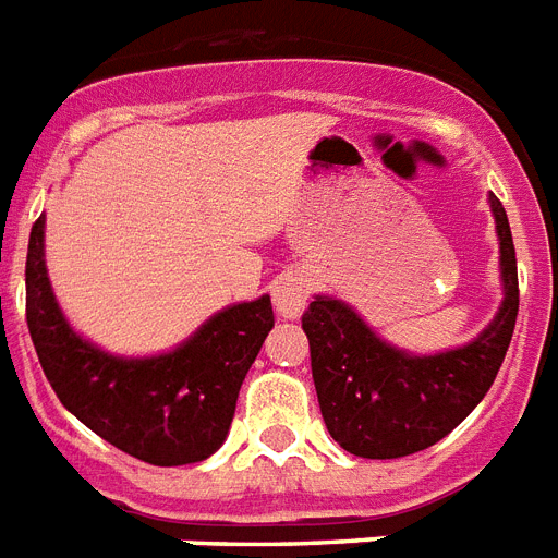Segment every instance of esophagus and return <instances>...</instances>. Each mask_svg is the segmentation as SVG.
Wrapping results in <instances>:
<instances>
[{"instance_id": "esophagus-1", "label": "esophagus", "mask_w": 558, "mask_h": 558, "mask_svg": "<svg viewBox=\"0 0 558 558\" xmlns=\"http://www.w3.org/2000/svg\"><path fill=\"white\" fill-rule=\"evenodd\" d=\"M307 299H311V282H307L305 274L288 270V274L276 276L274 305H276V311L282 313V316H288V319H296L299 313L305 311Z\"/></svg>"}]
</instances>
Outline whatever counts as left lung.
<instances>
[{
	"mask_svg": "<svg viewBox=\"0 0 558 558\" xmlns=\"http://www.w3.org/2000/svg\"><path fill=\"white\" fill-rule=\"evenodd\" d=\"M490 210L505 299L473 342L416 356L373 333L342 299L316 296L302 313L322 418L348 453L399 459L430 448L468 418L494 385L517 328L519 276L508 214L494 193Z\"/></svg>",
	"mask_w": 558,
	"mask_h": 558,
	"instance_id": "8db88e82",
	"label": "left lung"
}]
</instances>
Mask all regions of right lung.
Instances as JSON below:
<instances>
[{"label":"right lung","instance_id":"obj_1","mask_svg":"<svg viewBox=\"0 0 558 558\" xmlns=\"http://www.w3.org/2000/svg\"><path fill=\"white\" fill-rule=\"evenodd\" d=\"M27 330L59 402L113 448L177 468L222 448L239 388L274 328L270 296L230 305L177 351L124 359L68 325L45 268V214L31 228L25 262Z\"/></svg>","mask_w":558,"mask_h":558}]
</instances>
